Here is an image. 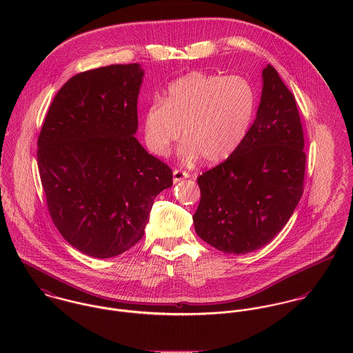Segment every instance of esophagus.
<instances>
[{
	"instance_id": "esophagus-1",
	"label": "esophagus",
	"mask_w": 353,
	"mask_h": 353,
	"mask_svg": "<svg viewBox=\"0 0 353 353\" xmlns=\"http://www.w3.org/2000/svg\"><path fill=\"white\" fill-rule=\"evenodd\" d=\"M172 175H174V183H176V182H179V181L186 179V178H189V176H190V175H189V172L182 171V170H174Z\"/></svg>"
}]
</instances>
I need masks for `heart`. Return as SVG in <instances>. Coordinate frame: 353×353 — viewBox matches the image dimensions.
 I'll return each instance as SVG.
<instances>
[{
	"label": "heart",
	"mask_w": 353,
	"mask_h": 353,
	"mask_svg": "<svg viewBox=\"0 0 353 353\" xmlns=\"http://www.w3.org/2000/svg\"><path fill=\"white\" fill-rule=\"evenodd\" d=\"M163 100L148 104L143 130L148 150L164 156L181 133L178 153L216 164L228 159L246 139L255 114L252 84L239 76L192 72L172 81Z\"/></svg>",
	"instance_id": "heart-1"
}]
</instances>
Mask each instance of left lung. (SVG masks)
I'll list each match as a JSON object with an SVG mask.
<instances>
[{
	"label": "left lung",
	"instance_id": "obj_1",
	"mask_svg": "<svg viewBox=\"0 0 353 353\" xmlns=\"http://www.w3.org/2000/svg\"><path fill=\"white\" fill-rule=\"evenodd\" d=\"M296 101L272 65L262 70L255 121L225 161L197 178V235L227 254L268 245L287 224L303 194L305 153Z\"/></svg>",
	"mask_w": 353,
	"mask_h": 353
}]
</instances>
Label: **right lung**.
<instances>
[{
  "label": "right lung",
  "instance_id": "obj_1",
  "mask_svg": "<svg viewBox=\"0 0 353 353\" xmlns=\"http://www.w3.org/2000/svg\"><path fill=\"white\" fill-rule=\"evenodd\" d=\"M140 63L110 65L69 79L38 139V167L51 219L79 252L111 258L144 235L172 171L134 137Z\"/></svg>",
  "mask_w": 353,
  "mask_h": 353
}]
</instances>
